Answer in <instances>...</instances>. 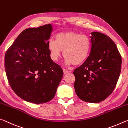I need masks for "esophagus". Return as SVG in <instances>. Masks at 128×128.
<instances>
[{
	"instance_id": "34e87169",
	"label": "esophagus",
	"mask_w": 128,
	"mask_h": 128,
	"mask_svg": "<svg viewBox=\"0 0 128 128\" xmlns=\"http://www.w3.org/2000/svg\"><path fill=\"white\" fill-rule=\"evenodd\" d=\"M63 71H64V74H66L67 73H68V72H69L68 70H66V69H64V70H63Z\"/></svg>"
}]
</instances>
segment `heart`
<instances>
[{"instance_id":"b5f03b06","label":"heart","mask_w":128,"mask_h":128,"mask_svg":"<svg viewBox=\"0 0 128 128\" xmlns=\"http://www.w3.org/2000/svg\"><path fill=\"white\" fill-rule=\"evenodd\" d=\"M48 48L52 60H58L64 50L67 65L82 64L90 55L91 49V40L86 34L75 32L60 33L56 34L55 40L48 41Z\"/></svg>"}]
</instances>
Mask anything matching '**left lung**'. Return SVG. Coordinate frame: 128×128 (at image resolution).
Wrapping results in <instances>:
<instances>
[{
  "label": "left lung",
  "instance_id": "obj_1",
  "mask_svg": "<svg viewBox=\"0 0 128 128\" xmlns=\"http://www.w3.org/2000/svg\"><path fill=\"white\" fill-rule=\"evenodd\" d=\"M91 50L86 60L73 72L75 91L84 102L98 103L112 93L120 76L121 56L107 36L91 33Z\"/></svg>",
  "mask_w": 128,
  "mask_h": 128
}]
</instances>
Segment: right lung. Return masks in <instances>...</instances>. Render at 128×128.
I'll use <instances>...</instances> for the list:
<instances>
[{"label":"right lung","mask_w":128,"mask_h":128,"mask_svg":"<svg viewBox=\"0 0 128 128\" xmlns=\"http://www.w3.org/2000/svg\"><path fill=\"white\" fill-rule=\"evenodd\" d=\"M52 24L25 29L6 52L4 67L8 82L25 101L42 104L53 99L64 72L50 58L48 41Z\"/></svg>","instance_id":"right-lung-1"}]
</instances>
